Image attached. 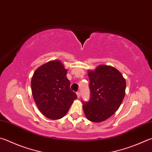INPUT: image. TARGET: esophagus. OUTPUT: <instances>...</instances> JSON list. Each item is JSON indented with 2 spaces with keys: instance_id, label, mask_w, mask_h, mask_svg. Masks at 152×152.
<instances>
[{
  "instance_id": "obj_1",
  "label": "esophagus",
  "mask_w": 152,
  "mask_h": 152,
  "mask_svg": "<svg viewBox=\"0 0 152 152\" xmlns=\"http://www.w3.org/2000/svg\"><path fill=\"white\" fill-rule=\"evenodd\" d=\"M76 95H77V97H78V98H80V93L79 92H76Z\"/></svg>"
}]
</instances>
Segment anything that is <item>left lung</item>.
<instances>
[{
  "label": "left lung",
  "mask_w": 152,
  "mask_h": 152,
  "mask_svg": "<svg viewBox=\"0 0 152 152\" xmlns=\"http://www.w3.org/2000/svg\"><path fill=\"white\" fill-rule=\"evenodd\" d=\"M90 100L83 104L85 115L92 122H101L111 117L119 108L126 94V80L117 69L100 65L88 71Z\"/></svg>",
  "instance_id": "left-lung-1"
}]
</instances>
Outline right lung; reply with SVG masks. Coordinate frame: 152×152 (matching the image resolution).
I'll list each match as a JSON object with an SVG mask.
<instances>
[{"mask_svg":"<svg viewBox=\"0 0 152 152\" xmlns=\"http://www.w3.org/2000/svg\"><path fill=\"white\" fill-rule=\"evenodd\" d=\"M67 70L60 60H52L34 72L31 80L32 93L38 110L51 120H58L68 112L77 98L70 88Z\"/></svg>","mask_w":152,"mask_h":152,"instance_id":"obj_1","label":"right lung"}]
</instances>
